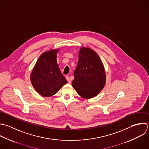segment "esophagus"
Instances as JSON below:
<instances>
[{
	"mask_svg": "<svg viewBox=\"0 0 149 149\" xmlns=\"http://www.w3.org/2000/svg\"><path fill=\"white\" fill-rule=\"evenodd\" d=\"M66 79H67L68 82L69 84H70L71 82V79H70V77H69V76H66Z\"/></svg>",
	"mask_w": 149,
	"mask_h": 149,
	"instance_id": "obj_1",
	"label": "esophagus"
}]
</instances>
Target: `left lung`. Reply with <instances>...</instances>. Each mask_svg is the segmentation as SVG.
<instances>
[{
  "instance_id": "8db88e82",
  "label": "left lung",
  "mask_w": 149,
  "mask_h": 149,
  "mask_svg": "<svg viewBox=\"0 0 149 149\" xmlns=\"http://www.w3.org/2000/svg\"><path fill=\"white\" fill-rule=\"evenodd\" d=\"M78 57L72 85L82 97L90 99L97 96L106 84L104 68L98 54L90 48L81 47Z\"/></svg>"
}]
</instances>
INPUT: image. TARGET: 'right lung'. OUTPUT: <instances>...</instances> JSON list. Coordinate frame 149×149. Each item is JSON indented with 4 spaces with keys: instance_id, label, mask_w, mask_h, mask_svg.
Returning a JSON list of instances; mask_svg holds the SVG:
<instances>
[{
    "instance_id": "obj_1",
    "label": "right lung",
    "mask_w": 149,
    "mask_h": 149,
    "mask_svg": "<svg viewBox=\"0 0 149 149\" xmlns=\"http://www.w3.org/2000/svg\"><path fill=\"white\" fill-rule=\"evenodd\" d=\"M59 49L42 53L34 66L31 74V84L40 95L49 97L55 95L67 81L61 74L57 63Z\"/></svg>"
}]
</instances>
